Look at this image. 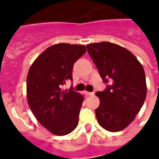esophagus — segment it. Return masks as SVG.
<instances>
[{"label": "esophagus", "mask_w": 159, "mask_h": 159, "mask_svg": "<svg viewBox=\"0 0 159 159\" xmlns=\"http://www.w3.org/2000/svg\"><path fill=\"white\" fill-rule=\"evenodd\" d=\"M84 94L86 95H93L94 92H84Z\"/></svg>", "instance_id": "1"}]
</instances>
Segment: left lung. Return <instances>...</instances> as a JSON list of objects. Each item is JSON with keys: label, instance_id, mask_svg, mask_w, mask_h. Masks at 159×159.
I'll list each match as a JSON object with an SVG mask.
<instances>
[{"label": "left lung", "instance_id": "left-lung-1", "mask_svg": "<svg viewBox=\"0 0 159 159\" xmlns=\"http://www.w3.org/2000/svg\"><path fill=\"white\" fill-rule=\"evenodd\" d=\"M87 48L103 82H112L104 91L95 93L100 100L95 109L97 120L109 131L123 130L134 120L146 99L143 65L129 50L116 43H90Z\"/></svg>", "mask_w": 159, "mask_h": 159}]
</instances>
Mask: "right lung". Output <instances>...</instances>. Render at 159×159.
Segmentation results:
<instances>
[{"label": "right lung", "mask_w": 159, "mask_h": 159, "mask_svg": "<svg viewBox=\"0 0 159 159\" xmlns=\"http://www.w3.org/2000/svg\"><path fill=\"white\" fill-rule=\"evenodd\" d=\"M86 47L61 43L50 46L35 60L27 76V99L39 123L56 135L75 130L84 96L72 88L63 90L72 80L73 65Z\"/></svg>", "instance_id": "add662e5"}]
</instances>
